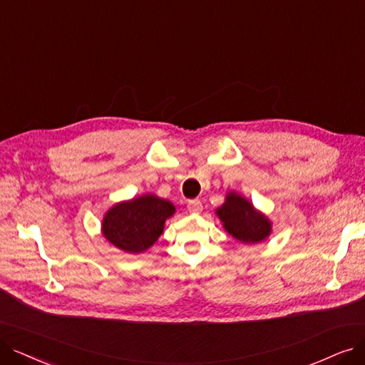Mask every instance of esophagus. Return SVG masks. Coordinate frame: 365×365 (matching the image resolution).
Here are the masks:
<instances>
[{"label": "esophagus", "instance_id": "34e87169", "mask_svg": "<svg viewBox=\"0 0 365 365\" xmlns=\"http://www.w3.org/2000/svg\"><path fill=\"white\" fill-rule=\"evenodd\" d=\"M187 208H188V212H192V214H200V212H202V202H200L199 199L188 200Z\"/></svg>", "mask_w": 365, "mask_h": 365}]
</instances>
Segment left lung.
<instances>
[{
    "label": "left lung",
    "instance_id": "1",
    "mask_svg": "<svg viewBox=\"0 0 365 365\" xmlns=\"http://www.w3.org/2000/svg\"><path fill=\"white\" fill-rule=\"evenodd\" d=\"M215 214L220 218L227 233L245 244L264 241L271 233L269 218L255 210L252 203L235 192H229L226 200Z\"/></svg>",
    "mask_w": 365,
    "mask_h": 365
}]
</instances>
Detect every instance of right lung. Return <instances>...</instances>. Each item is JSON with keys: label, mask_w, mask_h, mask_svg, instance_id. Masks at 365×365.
<instances>
[{"label": "right lung", "mask_w": 365, "mask_h": 365, "mask_svg": "<svg viewBox=\"0 0 365 365\" xmlns=\"http://www.w3.org/2000/svg\"><path fill=\"white\" fill-rule=\"evenodd\" d=\"M173 214L172 202L155 195H143L113 205L103 217L101 232L116 249L138 255L158 240L165 222Z\"/></svg>", "instance_id": "obj_1"}]
</instances>
